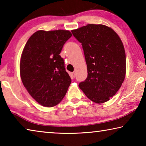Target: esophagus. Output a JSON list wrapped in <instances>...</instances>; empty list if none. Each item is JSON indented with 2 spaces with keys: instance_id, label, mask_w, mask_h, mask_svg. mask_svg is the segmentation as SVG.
Returning a JSON list of instances; mask_svg holds the SVG:
<instances>
[{
  "instance_id": "1",
  "label": "esophagus",
  "mask_w": 146,
  "mask_h": 146,
  "mask_svg": "<svg viewBox=\"0 0 146 146\" xmlns=\"http://www.w3.org/2000/svg\"><path fill=\"white\" fill-rule=\"evenodd\" d=\"M71 78H75V73L74 72L71 73Z\"/></svg>"
}]
</instances>
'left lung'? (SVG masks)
Instances as JSON below:
<instances>
[{"instance_id":"left-lung-1","label":"left lung","mask_w":146,"mask_h":146,"mask_svg":"<svg viewBox=\"0 0 146 146\" xmlns=\"http://www.w3.org/2000/svg\"><path fill=\"white\" fill-rule=\"evenodd\" d=\"M82 46L88 76L79 88L91 101L101 104L114 96L126 72L125 53L116 32L102 24H88L71 31Z\"/></svg>"}]
</instances>
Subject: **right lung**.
<instances>
[{"instance_id":"add662e5","label":"right lung","mask_w":146,"mask_h":146,"mask_svg":"<svg viewBox=\"0 0 146 146\" xmlns=\"http://www.w3.org/2000/svg\"><path fill=\"white\" fill-rule=\"evenodd\" d=\"M71 36L68 30H39L24 46L20 63L22 82L29 95L45 107L60 103L71 82L60 55Z\"/></svg>"}]
</instances>
